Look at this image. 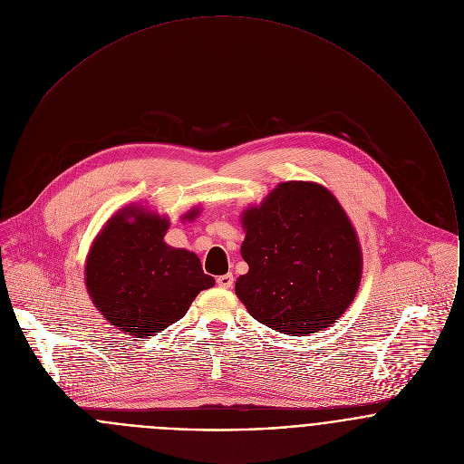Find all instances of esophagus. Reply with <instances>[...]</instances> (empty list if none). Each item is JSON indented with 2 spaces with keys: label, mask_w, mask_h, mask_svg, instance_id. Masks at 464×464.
Returning a JSON list of instances; mask_svg holds the SVG:
<instances>
[{
  "label": "esophagus",
  "mask_w": 464,
  "mask_h": 464,
  "mask_svg": "<svg viewBox=\"0 0 464 464\" xmlns=\"http://www.w3.org/2000/svg\"><path fill=\"white\" fill-rule=\"evenodd\" d=\"M216 282H218V285H219V287L228 289V287H232V285H234V275H232V273L219 275V276L216 278Z\"/></svg>",
  "instance_id": "esophagus-1"
}]
</instances>
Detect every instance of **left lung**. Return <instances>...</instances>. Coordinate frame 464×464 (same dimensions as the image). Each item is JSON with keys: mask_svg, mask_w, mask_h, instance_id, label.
Returning a JSON list of instances; mask_svg holds the SVG:
<instances>
[{"mask_svg": "<svg viewBox=\"0 0 464 464\" xmlns=\"http://www.w3.org/2000/svg\"><path fill=\"white\" fill-rule=\"evenodd\" d=\"M241 225L248 273L236 280V295L250 316L280 334L332 327L357 295L362 252L331 191L316 182H282L243 210Z\"/></svg>", "mask_w": 464, "mask_h": 464, "instance_id": "left-lung-1", "label": "left lung"}]
</instances>
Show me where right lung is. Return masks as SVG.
I'll return each instance as SVG.
<instances>
[{
  "label": "right lung",
  "instance_id": "1",
  "mask_svg": "<svg viewBox=\"0 0 464 464\" xmlns=\"http://www.w3.org/2000/svg\"><path fill=\"white\" fill-rule=\"evenodd\" d=\"M199 208L182 218L193 221ZM169 219L139 203L120 208L94 237L85 287L116 329L146 339L186 316L199 291L214 285L198 256L164 243Z\"/></svg>",
  "mask_w": 464,
  "mask_h": 464
}]
</instances>
